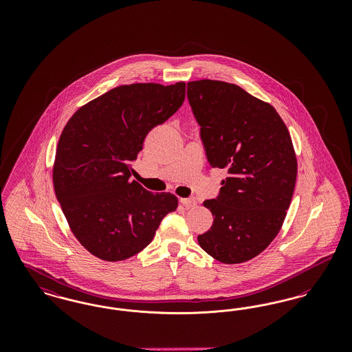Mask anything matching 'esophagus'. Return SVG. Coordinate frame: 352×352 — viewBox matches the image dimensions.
I'll use <instances>...</instances> for the list:
<instances>
[{
  "mask_svg": "<svg viewBox=\"0 0 352 352\" xmlns=\"http://www.w3.org/2000/svg\"><path fill=\"white\" fill-rule=\"evenodd\" d=\"M181 203L184 204L186 208H192L197 206V199L195 198H182Z\"/></svg>",
  "mask_w": 352,
  "mask_h": 352,
  "instance_id": "esophagus-1",
  "label": "esophagus"
}]
</instances>
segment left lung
<instances>
[{"instance_id": "1", "label": "left lung", "mask_w": 352, "mask_h": 352, "mask_svg": "<svg viewBox=\"0 0 352 352\" xmlns=\"http://www.w3.org/2000/svg\"><path fill=\"white\" fill-rule=\"evenodd\" d=\"M187 99L210 165L228 171L218 198L203 203L214 223L198 243L220 263H245L273 241L290 206L297 178L290 134L270 104L236 84L190 82Z\"/></svg>"}]
</instances>
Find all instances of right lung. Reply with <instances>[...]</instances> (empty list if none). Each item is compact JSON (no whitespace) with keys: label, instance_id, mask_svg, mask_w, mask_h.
Listing matches in <instances>:
<instances>
[{"label":"right lung","instance_id":"add662e5","mask_svg":"<svg viewBox=\"0 0 352 352\" xmlns=\"http://www.w3.org/2000/svg\"><path fill=\"white\" fill-rule=\"evenodd\" d=\"M184 92V82L120 85L79 108L60 134L55 195L72 234L101 260L142 251L178 207L175 195L153 194L131 175L146 134L179 109Z\"/></svg>","mask_w":352,"mask_h":352}]
</instances>
